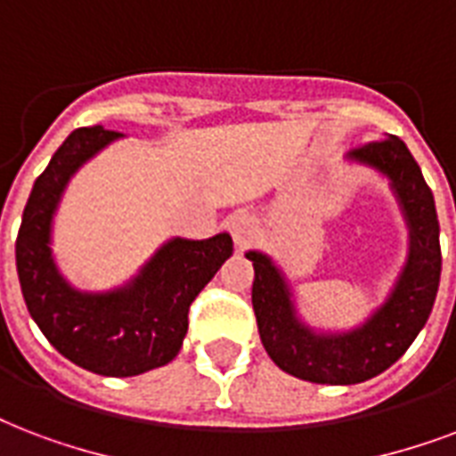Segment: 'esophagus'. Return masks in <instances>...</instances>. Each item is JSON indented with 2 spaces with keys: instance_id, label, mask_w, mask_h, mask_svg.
Masks as SVG:
<instances>
[{
  "instance_id": "obj_1",
  "label": "esophagus",
  "mask_w": 456,
  "mask_h": 456,
  "mask_svg": "<svg viewBox=\"0 0 456 456\" xmlns=\"http://www.w3.org/2000/svg\"><path fill=\"white\" fill-rule=\"evenodd\" d=\"M227 229L239 248L248 246L258 236V224H256V217L251 213H234L227 220Z\"/></svg>"
}]
</instances>
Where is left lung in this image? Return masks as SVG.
<instances>
[{"mask_svg":"<svg viewBox=\"0 0 456 456\" xmlns=\"http://www.w3.org/2000/svg\"><path fill=\"white\" fill-rule=\"evenodd\" d=\"M349 158L390 176L411 229V253L387 304L363 328L349 335H313L294 315L282 274L267 256L251 251L253 311L267 356L301 380L318 385H356L375 378L411 346L436 304L443 253L433 191L421 167L397 135L354 148Z\"/></svg>","mask_w":456,"mask_h":456,"instance_id":"obj_1","label":"left lung"}]
</instances>
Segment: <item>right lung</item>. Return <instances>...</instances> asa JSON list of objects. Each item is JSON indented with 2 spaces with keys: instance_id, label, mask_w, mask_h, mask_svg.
<instances>
[{
  "instance_id": "1",
  "label": "right lung",
  "mask_w": 456,
  "mask_h": 456,
  "mask_svg": "<svg viewBox=\"0 0 456 456\" xmlns=\"http://www.w3.org/2000/svg\"><path fill=\"white\" fill-rule=\"evenodd\" d=\"M119 135L102 126L76 128L52 155L23 210L16 270L28 313L61 356L90 373L131 378L165 366L179 354L191 304L232 256L234 243L229 234L205 241L174 239L124 289H71L52 263V215L69 176Z\"/></svg>"
}]
</instances>
